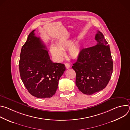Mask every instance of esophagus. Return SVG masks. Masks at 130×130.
I'll use <instances>...</instances> for the list:
<instances>
[{
	"mask_svg": "<svg viewBox=\"0 0 130 130\" xmlns=\"http://www.w3.org/2000/svg\"><path fill=\"white\" fill-rule=\"evenodd\" d=\"M65 67L67 69H68V68H70V64L69 63H65Z\"/></svg>",
	"mask_w": 130,
	"mask_h": 130,
	"instance_id": "1",
	"label": "esophagus"
}]
</instances>
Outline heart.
Wrapping results in <instances>:
<instances>
[{
  "label": "heart",
  "mask_w": 130,
  "mask_h": 130,
  "mask_svg": "<svg viewBox=\"0 0 130 130\" xmlns=\"http://www.w3.org/2000/svg\"><path fill=\"white\" fill-rule=\"evenodd\" d=\"M57 46H51L50 52L52 56L60 60L64 55L63 50L68 48V54L72 59L78 58L81 53V48L79 44L75 43L71 40H60L57 43Z\"/></svg>",
  "instance_id": "b5f03b06"
}]
</instances>
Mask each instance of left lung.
Here are the masks:
<instances>
[{
    "label": "left lung",
    "instance_id": "8db88e82",
    "mask_svg": "<svg viewBox=\"0 0 130 130\" xmlns=\"http://www.w3.org/2000/svg\"><path fill=\"white\" fill-rule=\"evenodd\" d=\"M96 45L83 48L72 68L76 71V84L86 95H92L104 89L112 76L113 63L109 46L103 34L98 30Z\"/></svg>",
    "mask_w": 130,
    "mask_h": 130
}]
</instances>
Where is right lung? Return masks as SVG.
<instances>
[{
  "label": "right lung",
  "instance_id": "add662e5",
  "mask_svg": "<svg viewBox=\"0 0 130 130\" xmlns=\"http://www.w3.org/2000/svg\"><path fill=\"white\" fill-rule=\"evenodd\" d=\"M33 30L23 46L19 62L21 79L32 96L38 98L52 97L58 87L60 78L65 71V65L53 63L48 51Z\"/></svg>",
  "mask_w": 130,
  "mask_h": 130
}]
</instances>
